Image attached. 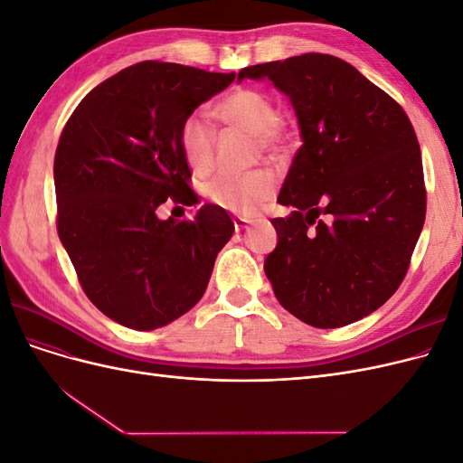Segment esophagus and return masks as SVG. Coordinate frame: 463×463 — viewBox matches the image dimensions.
Instances as JSON below:
<instances>
[{
    "label": "esophagus",
    "mask_w": 463,
    "mask_h": 463,
    "mask_svg": "<svg viewBox=\"0 0 463 463\" xmlns=\"http://www.w3.org/2000/svg\"><path fill=\"white\" fill-rule=\"evenodd\" d=\"M249 220L247 218H241V216H235L233 218V226H235V232H243L249 228Z\"/></svg>",
    "instance_id": "esophagus-1"
}]
</instances>
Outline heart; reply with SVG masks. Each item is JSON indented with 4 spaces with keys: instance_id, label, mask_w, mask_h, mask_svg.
<instances>
[{
    "instance_id": "b5f03b06",
    "label": "heart",
    "mask_w": 463,
    "mask_h": 463,
    "mask_svg": "<svg viewBox=\"0 0 463 463\" xmlns=\"http://www.w3.org/2000/svg\"><path fill=\"white\" fill-rule=\"evenodd\" d=\"M214 116L230 128L255 137L259 150L279 152L286 145V129L279 109L270 96L255 89H235L214 106ZM179 148L193 172L204 174L214 160V129L201 114H191L181 123ZM278 187L270 170L243 175L220 174L206 181L203 193L210 204L237 216H255L269 204Z\"/></svg>"
}]
</instances>
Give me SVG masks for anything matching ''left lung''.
I'll return each instance as SVG.
<instances>
[{"label": "left lung", "mask_w": 463, "mask_h": 463, "mask_svg": "<svg viewBox=\"0 0 463 463\" xmlns=\"http://www.w3.org/2000/svg\"><path fill=\"white\" fill-rule=\"evenodd\" d=\"M296 109L301 148L278 194V245L264 260L274 296L315 328L383 307L408 272L425 223L421 150L402 106L326 53L245 67Z\"/></svg>", "instance_id": "obj_1"}]
</instances>
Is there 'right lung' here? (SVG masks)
<instances>
[{
  "mask_svg": "<svg viewBox=\"0 0 463 463\" xmlns=\"http://www.w3.org/2000/svg\"><path fill=\"white\" fill-rule=\"evenodd\" d=\"M235 73L143 61L94 87L69 118L53 160L58 233L87 298L133 330L170 325L199 303L233 235L226 210L160 220L167 199L201 203L179 148L181 123Z\"/></svg>",
  "mask_w": 463,
  "mask_h": 463,
  "instance_id": "1",
  "label": "right lung"
}]
</instances>
